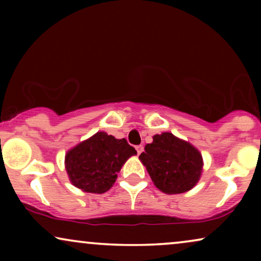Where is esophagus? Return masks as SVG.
<instances>
[{"mask_svg": "<svg viewBox=\"0 0 261 261\" xmlns=\"http://www.w3.org/2000/svg\"><path fill=\"white\" fill-rule=\"evenodd\" d=\"M135 148H137V152H138V154H140V153H141L142 151H144V146H142V145H138L137 147H135Z\"/></svg>", "mask_w": 261, "mask_h": 261, "instance_id": "1", "label": "esophagus"}]
</instances>
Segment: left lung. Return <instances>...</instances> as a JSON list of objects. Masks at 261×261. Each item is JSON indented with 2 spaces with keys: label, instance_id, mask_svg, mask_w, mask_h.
I'll return each mask as SVG.
<instances>
[{
  "label": "left lung",
  "instance_id": "left-lung-1",
  "mask_svg": "<svg viewBox=\"0 0 261 261\" xmlns=\"http://www.w3.org/2000/svg\"><path fill=\"white\" fill-rule=\"evenodd\" d=\"M139 159L155 187L167 195L191 190L203 170L201 152L169 132L153 135V141L145 146Z\"/></svg>",
  "mask_w": 261,
  "mask_h": 261
}]
</instances>
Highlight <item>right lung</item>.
<instances>
[{
  "instance_id": "obj_1",
  "label": "right lung",
  "mask_w": 261,
  "mask_h": 261,
  "mask_svg": "<svg viewBox=\"0 0 261 261\" xmlns=\"http://www.w3.org/2000/svg\"><path fill=\"white\" fill-rule=\"evenodd\" d=\"M137 154L126 139L97 132L65 154V170L71 184L84 192L103 194L115 183L123 164Z\"/></svg>"
}]
</instances>
